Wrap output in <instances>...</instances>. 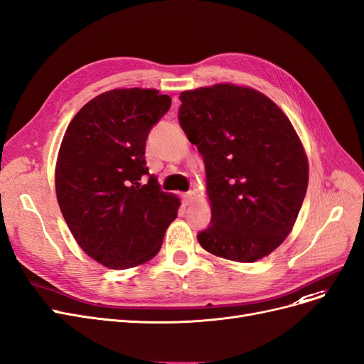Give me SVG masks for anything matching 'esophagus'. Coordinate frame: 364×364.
Masks as SVG:
<instances>
[{
    "mask_svg": "<svg viewBox=\"0 0 364 364\" xmlns=\"http://www.w3.org/2000/svg\"><path fill=\"white\" fill-rule=\"evenodd\" d=\"M197 198V193L196 191H188L183 194V203L185 205H193Z\"/></svg>",
    "mask_w": 364,
    "mask_h": 364,
    "instance_id": "1",
    "label": "esophagus"
}]
</instances>
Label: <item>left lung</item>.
<instances>
[{
    "label": "left lung",
    "instance_id": "obj_1",
    "mask_svg": "<svg viewBox=\"0 0 364 364\" xmlns=\"http://www.w3.org/2000/svg\"><path fill=\"white\" fill-rule=\"evenodd\" d=\"M179 122L206 168L212 220L197 240L210 255L256 262L291 233L309 161L291 120L268 96L230 82L185 90Z\"/></svg>",
    "mask_w": 364,
    "mask_h": 364
}]
</instances>
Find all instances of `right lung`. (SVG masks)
<instances>
[{
    "instance_id": "1",
    "label": "right lung",
    "mask_w": 364,
    "mask_h": 364,
    "mask_svg": "<svg viewBox=\"0 0 364 364\" xmlns=\"http://www.w3.org/2000/svg\"><path fill=\"white\" fill-rule=\"evenodd\" d=\"M171 105L155 89H114L69 123L55 164L58 206L87 256L111 269L152 259L181 198L159 190L146 167V140ZM149 176L147 183H143Z\"/></svg>"
}]
</instances>
